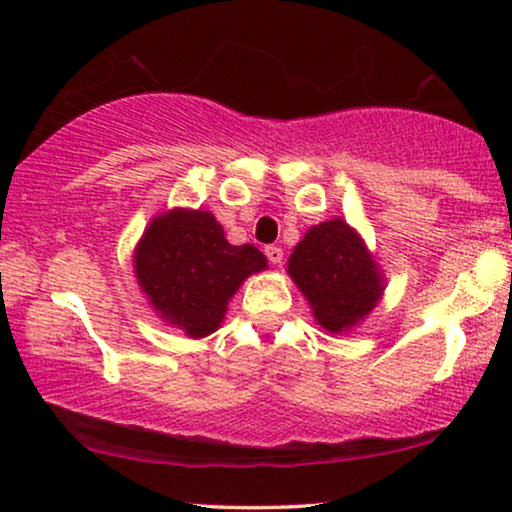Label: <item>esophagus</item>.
I'll use <instances>...</instances> for the list:
<instances>
[{
	"mask_svg": "<svg viewBox=\"0 0 512 512\" xmlns=\"http://www.w3.org/2000/svg\"><path fill=\"white\" fill-rule=\"evenodd\" d=\"M265 256H268V261H270L272 265H277V263L284 261V251H282V247H275V244H270V247H265Z\"/></svg>",
	"mask_w": 512,
	"mask_h": 512,
	"instance_id": "obj_1",
	"label": "esophagus"
}]
</instances>
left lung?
I'll return each instance as SVG.
<instances>
[{"mask_svg":"<svg viewBox=\"0 0 512 512\" xmlns=\"http://www.w3.org/2000/svg\"><path fill=\"white\" fill-rule=\"evenodd\" d=\"M289 275L310 300L314 319L331 333L354 326L382 296L377 263L342 219L307 230L289 258Z\"/></svg>","mask_w":512,"mask_h":512,"instance_id":"8db88e82","label":"left lung"}]
</instances>
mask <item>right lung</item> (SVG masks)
Wrapping results in <instances>:
<instances>
[{
	"mask_svg": "<svg viewBox=\"0 0 512 512\" xmlns=\"http://www.w3.org/2000/svg\"><path fill=\"white\" fill-rule=\"evenodd\" d=\"M265 268L256 247H233L212 214L191 209L158 216L135 251L137 279L151 305L191 338L216 331L228 298Z\"/></svg>",
	"mask_w": 512,
	"mask_h": 512,
	"instance_id": "1",
	"label": "right lung"
}]
</instances>
